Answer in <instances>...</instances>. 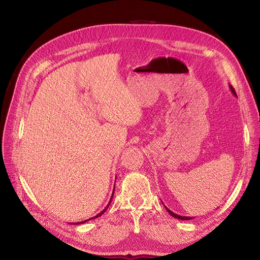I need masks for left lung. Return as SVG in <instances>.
I'll return each mask as SVG.
<instances>
[{
  "label": "left lung",
  "mask_w": 260,
  "mask_h": 260,
  "mask_svg": "<svg viewBox=\"0 0 260 260\" xmlns=\"http://www.w3.org/2000/svg\"><path fill=\"white\" fill-rule=\"evenodd\" d=\"M229 87H230V89H231V91H232V93H233L235 97H237V94H236V92H235V90H234V88H233V86L232 85H229ZM162 202V201H161ZM163 203V202H162ZM165 208L167 209V211L169 212V214L171 215V216H173L174 218H177V219H179V220H190V219H193V218H195V217H188V216H180V215H178V214H175L174 212H172L170 209H168L166 206H165Z\"/></svg>",
  "instance_id": "left-lung-1"
}]
</instances>
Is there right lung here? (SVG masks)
I'll use <instances>...</instances> for the list:
<instances>
[{
  "label": "right lung",
  "mask_w": 260,
  "mask_h": 260,
  "mask_svg": "<svg viewBox=\"0 0 260 260\" xmlns=\"http://www.w3.org/2000/svg\"><path fill=\"white\" fill-rule=\"evenodd\" d=\"M115 188V187H114ZM114 193H115V190H113V194H112V197H111V199H109V202L107 203V206H106V208L103 210V211H101L98 215H95L94 217H91V218H89V219H87V220H84V221H81V222H74V223H71V224H82V223H85V222H87V221H89V220H91V219H94V218H97V217H100L102 214H104V212L107 210V208L109 207V204H111V202H112V200H113V197H114Z\"/></svg>",
  "instance_id": "1"
}]
</instances>
